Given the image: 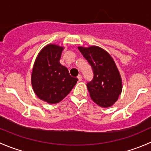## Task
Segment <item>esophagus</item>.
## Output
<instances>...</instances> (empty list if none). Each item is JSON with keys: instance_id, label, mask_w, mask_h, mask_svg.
<instances>
[{"instance_id": "34e87169", "label": "esophagus", "mask_w": 151, "mask_h": 151, "mask_svg": "<svg viewBox=\"0 0 151 151\" xmlns=\"http://www.w3.org/2000/svg\"><path fill=\"white\" fill-rule=\"evenodd\" d=\"M77 78H78L79 81H82V75H81V74H79V75L77 76Z\"/></svg>"}]
</instances>
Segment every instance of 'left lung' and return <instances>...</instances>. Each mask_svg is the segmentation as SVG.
I'll return each instance as SVG.
<instances>
[{
  "instance_id": "left-lung-1",
  "label": "left lung",
  "mask_w": 151,
  "mask_h": 151,
  "mask_svg": "<svg viewBox=\"0 0 151 151\" xmlns=\"http://www.w3.org/2000/svg\"><path fill=\"white\" fill-rule=\"evenodd\" d=\"M93 71L92 81L87 84L93 101L101 107H109L122 92V79L110 55L97 46L78 47Z\"/></svg>"
}]
</instances>
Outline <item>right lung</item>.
Wrapping results in <instances>:
<instances>
[{
    "mask_svg": "<svg viewBox=\"0 0 151 151\" xmlns=\"http://www.w3.org/2000/svg\"><path fill=\"white\" fill-rule=\"evenodd\" d=\"M64 47L50 44L36 57L31 74V85L36 95L49 104H57L72 90L78 79L71 77L60 63Z\"/></svg>",
    "mask_w": 151,
    "mask_h": 151,
    "instance_id": "obj_1",
    "label": "right lung"
}]
</instances>
